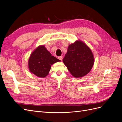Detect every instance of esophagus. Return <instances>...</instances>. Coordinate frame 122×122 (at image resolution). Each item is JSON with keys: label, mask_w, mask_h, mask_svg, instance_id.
<instances>
[{"label": "esophagus", "mask_w": 122, "mask_h": 122, "mask_svg": "<svg viewBox=\"0 0 122 122\" xmlns=\"http://www.w3.org/2000/svg\"><path fill=\"white\" fill-rule=\"evenodd\" d=\"M58 59H59V60H61V61L62 60V56H59L58 57Z\"/></svg>", "instance_id": "obj_1"}]
</instances>
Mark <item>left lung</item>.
Segmentation results:
<instances>
[{
	"label": "left lung",
	"instance_id": "obj_1",
	"mask_svg": "<svg viewBox=\"0 0 122 122\" xmlns=\"http://www.w3.org/2000/svg\"><path fill=\"white\" fill-rule=\"evenodd\" d=\"M62 61L73 77L80 78L90 72L95 60L90 48L78 40L69 45Z\"/></svg>",
	"mask_w": 122,
	"mask_h": 122
}]
</instances>
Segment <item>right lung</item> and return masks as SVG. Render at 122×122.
<instances>
[{
    "label": "right lung",
    "mask_w": 122,
    "mask_h": 122,
    "mask_svg": "<svg viewBox=\"0 0 122 122\" xmlns=\"http://www.w3.org/2000/svg\"><path fill=\"white\" fill-rule=\"evenodd\" d=\"M61 61L47 50L45 45L38 46L32 51L28 61L29 72L40 78H45L49 73L51 65Z\"/></svg>",
    "instance_id": "obj_1"
}]
</instances>
